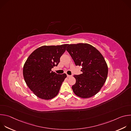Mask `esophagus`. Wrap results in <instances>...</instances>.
Here are the masks:
<instances>
[{"label":"esophagus","mask_w":131,"mask_h":131,"mask_svg":"<svg viewBox=\"0 0 131 131\" xmlns=\"http://www.w3.org/2000/svg\"><path fill=\"white\" fill-rule=\"evenodd\" d=\"M67 77H68V78H70V77H71V76L69 75V74H67Z\"/></svg>","instance_id":"obj_1"}]
</instances>
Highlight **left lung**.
Segmentation results:
<instances>
[{"mask_svg": "<svg viewBox=\"0 0 131 131\" xmlns=\"http://www.w3.org/2000/svg\"><path fill=\"white\" fill-rule=\"evenodd\" d=\"M66 50L76 66H81L82 73L74 75L76 83L72 86L74 94L87 99L100 91L107 77L108 66L102 54L88 43L68 45Z\"/></svg>", "mask_w": 131, "mask_h": 131, "instance_id": "8db88e82", "label": "left lung"}]
</instances>
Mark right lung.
<instances>
[{"instance_id": "obj_1", "label": "right lung", "mask_w": 131, "mask_h": 131, "mask_svg": "<svg viewBox=\"0 0 131 131\" xmlns=\"http://www.w3.org/2000/svg\"><path fill=\"white\" fill-rule=\"evenodd\" d=\"M67 46L40 47L32 52L25 62L23 70L25 81L39 98L48 100L58 94L67 75L57 74L51 69L58 66Z\"/></svg>"}]
</instances>
